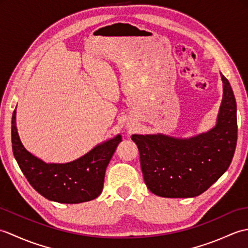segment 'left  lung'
Listing matches in <instances>:
<instances>
[{"label": "left lung", "instance_id": "obj_1", "mask_svg": "<svg viewBox=\"0 0 248 248\" xmlns=\"http://www.w3.org/2000/svg\"><path fill=\"white\" fill-rule=\"evenodd\" d=\"M223 81V101L211 131L189 140L170 136L132 135L138 145L144 180L161 197H195L228 170L238 140L236 102L230 83Z\"/></svg>", "mask_w": 248, "mask_h": 248}]
</instances>
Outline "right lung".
<instances>
[{"label":"right lung","mask_w":248,"mask_h":248,"mask_svg":"<svg viewBox=\"0 0 248 248\" xmlns=\"http://www.w3.org/2000/svg\"><path fill=\"white\" fill-rule=\"evenodd\" d=\"M121 141V136L94 147L84 156L66 164H46L31 155L21 144L12 118L15 159L30 184L46 199L61 203H80L97 198L102 192L107 166Z\"/></svg>","instance_id":"add662e5"}]
</instances>
